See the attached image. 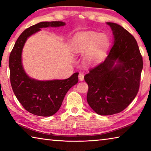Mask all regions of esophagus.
<instances>
[{"instance_id":"1","label":"esophagus","mask_w":151,"mask_h":151,"mask_svg":"<svg viewBox=\"0 0 151 151\" xmlns=\"http://www.w3.org/2000/svg\"><path fill=\"white\" fill-rule=\"evenodd\" d=\"M78 79H79L81 81H82L84 79V75H83V73H80L79 75H78Z\"/></svg>"}]
</instances>
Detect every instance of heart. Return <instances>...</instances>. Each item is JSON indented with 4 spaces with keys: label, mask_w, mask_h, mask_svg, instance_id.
Segmentation results:
<instances>
[{
    "label": "heart",
    "mask_w": 151,
    "mask_h": 151,
    "mask_svg": "<svg viewBox=\"0 0 151 151\" xmlns=\"http://www.w3.org/2000/svg\"><path fill=\"white\" fill-rule=\"evenodd\" d=\"M108 44L106 36L94 32H81L76 34L74 39L73 50L76 53H87L85 61L92 64L100 60Z\"/></svg>",
    "instance_id": "1"
}]
</instances>
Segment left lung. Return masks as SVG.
Instances as JSON below:
<instances>
[{"label":"left lung","instance_id":"obj_1","mask_svg":"<svg viewBox=\"0 0 151 151\" xmlns=\"http://www.w3.org/2000/svg\"><path fill=\"white\" fill-rule=\"evenodd\" d=\"M114 43L104 61L89 69L87 101L100 115L121 112L138 93L143 68L142 57L135 38L117 24L107 22Z\"/></svg>","mask_w":151,"mask_h":151}]
</instances>
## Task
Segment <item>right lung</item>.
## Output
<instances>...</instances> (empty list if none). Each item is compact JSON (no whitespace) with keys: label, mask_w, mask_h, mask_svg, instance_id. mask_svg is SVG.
I'll return each mask as SVG.
<instances>
[{"label":"right lung","mask_w":151,"mask_h":151,"mask_svg":"<svg viewBox=\"0 0 151 151\" xmlns=\"http://www.w3.org/2000/svg\"><path fill=\"white\" fill-rule=\"evenodd\" d=\"M63 22H42L26 29L15 42L9 60L10 81L15 96L27 111L49 116L60 109L67 92L78 81V73L64 80L37 81L26 75L22 64V49L28 38L47 27L64 26Z\"/></svg>","instance_id":"right-lung-1"}]
</instances>
